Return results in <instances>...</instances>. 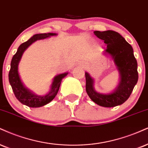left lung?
Wrapping results in <instances>:
<instances>
[{
    "label": "left lung",
    "instance_id": "1",
    "mask_svg": "<svg viewBox=\"0 0 148 148\" xmlns=\"http://www.w3.org/2000/svg\"><path fill=\"white\" fill-rule=\"evenodd\" d=\"M94 33L107 44V49L103 54L113 60L120 77L119 84L113 91L103 94L96 91L94 79L85 72L86 92L91 100L99 106L105 108L120 106L130 97L138 79L137 61L132 47L116 32L108 30L94 31Z\"/></svg>",
    "mask_w": 148,
    "mask_h": 148
}]
</instances>
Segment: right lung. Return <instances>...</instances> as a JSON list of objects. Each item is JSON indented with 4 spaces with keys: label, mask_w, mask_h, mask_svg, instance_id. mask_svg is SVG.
<instances>
[{
    "label": "right lung",
    "mask_w": 148,
    "mask_h": 148,
    "mask_svg": "<svg viewBox=\"0 0 148 148\" xmlns=\"http://www.w3.org/2000/svg\"><path fill=\"white\" fill-rule=\"evenodd\" d=\"M56 35L57 34L56 33L37 34L34 35L27 41L23 42L19 46L16 53L14 55L12 59L11 67L9 72V81L16 99L23 105H25L29 108H40L50 103L58 93L62 79L68 74V72L56 75L53 79L49 92L45 95H38L26 88L23 84L18 73V64L24 51L33 42Z\"/></svg>",
    "instance_id": "obj_1"
}]
</instances>
